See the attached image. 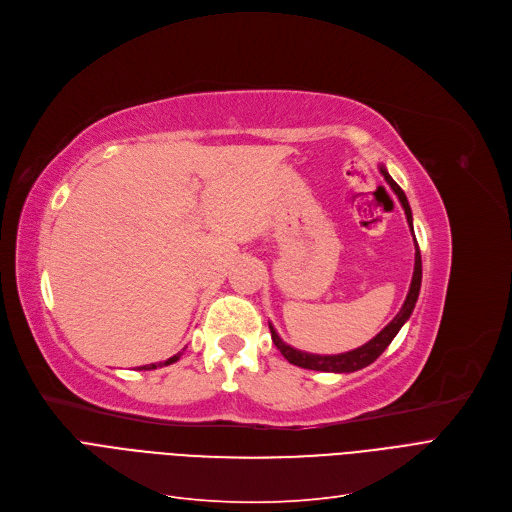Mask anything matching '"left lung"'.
Instances as JSON below:
<instances>
[{"label":"left lung","instance_id":"1","mask_svg":"<svg viewBox=\"0 0 512 512\" xmlns=\"http://www.w3.org/2000/svg\"><path fill=\"white\" fill-rule=\"evenodd\" d=\"M381 175L385 177V181L389 183V187H392L396 191V196L400 198L402 202V208L406 212V218H408V225L412 229V212H410V206H408V200L404 196V191L400 189V185L387 175V170L381 166ZM417 243V239H415ZM421 277H423V269H421V252H419V243H417V254H415V273H412V283H410V289H408V296H406V302L402 306V310L396 314V319L389 323L377 337H373L369 344H364L352 352H346V354H335V356H316V354H306V352H298L294 348H289L287 344H283V339L277 335V331L271 327V337H273V344L279 348V352L291 362L296 364V367H302V369H310V371H327V373H352V371H358V369H364L369 367L371 362H375L383 350L392 344V339L396 337V333L400 331V327L408 321V316L412 314V310H415V304H417V298H419V289H421Z\"/></svg>","mask_w":512,"mask_h":512}]
</instances>
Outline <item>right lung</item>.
Here are the masks:
<instances>
[{
    "label": "right lung",
    "mask_w": 512,
    "mask_h": 512,
    "mask_svg": "<svg viewBox=\"0 0 512 512\" xmlns=\"http://www.w3.org/2000/svg\"><path fill=\"white\" fill-rule=\"evenodd\" d=\"M179 356H181V354H177V356H173V358H168L164 364H173V362H177V360H179ZM141 369L150 371V369H156V364H148V367H141Z\"/></svg>",
    "instance_id": "add662e5"
}]
</instances>
